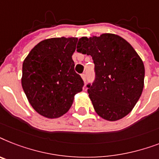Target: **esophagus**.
I'll return each mask as SVG.
<instances>
[{
  "instance_id": "34e87169",
  "label": "esophagus",
  "mask_w": 159,
  "mask_h": 159,
  "mask_svg": "<svg viewBox=\"0 0 159 159\" xmlns=\"http://www.w3.org/2000/svg\"><path fill=\"white\" fill-rule=\"evenodd\" d=\"M81 78H82V80H84V82L85 83L86 82V75L85 74H82V75H81Z\"/></svg>"
}]
</instances>
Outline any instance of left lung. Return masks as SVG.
Segmentation results:
<instances>
[{
    "label": "left lung",
    "mask_w": 159,
    "mask_h": 159,
    "mask_svg": "<svg viewBox=\"0 0 159 159\" xmlns=\"http://www.w3.org/2000/svg\"><path fill=\"white\" fill-rule=\"evenodd\" d=\"M77 51L92 57L96 79L88 85L95 111L115 121L132 111L144 85L143 61L126 40L114 34L79 39Z\"/></svg>",
    "instance_id": "obj_1"
}]
</instances>
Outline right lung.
<instances>
[{
    "instance_id": "obj_1",
    "label": "right lung",
    "mask_w": 159,
    "mask_h": 159,
    "mask_svg": "<svg viewBox=\"0 0 159 159\" xmlns=\"http://www.w3.org/2000/svg\"><path fill=\"white\" fill-rule=\"evenodd\" d=\"M78 38H52L37 44L23 62V89L32 107L44 117L66 114L84 82L75 71L72 55Z\"/></svg>"
}]
</instances>
